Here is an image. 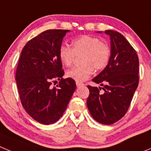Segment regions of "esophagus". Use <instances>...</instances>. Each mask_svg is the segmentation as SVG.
<instances>
[{"instance_id":"34e87169","label":"esophagus","mask_w":151,"mask_h":151,"mask_svg":"<svg viewBox=\"0 0 151 151\" xmlns=\"http://www.w3.org/2000/svg\"><path fill=\"white\" fill-rule=\"evenodd\" d=\"M84 84L82 83V82H76V86L77 87H81V86H82Z\"/></svg>"}]
</instances>
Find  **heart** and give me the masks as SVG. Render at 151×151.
I'll use <instances>...</instances> for the list:
<instances>
[{
  "label": "heart",
  "mask_w": 151,
  "mask_h": 151,
  "mask_svg": "<svg viewBox=\"0 0 151 151\" xmlns=\"http://www.w3.org/2000/svg\"><path fill=\"white\" fill-rule=\"evenodd\" d=\"M73 48L62 45L59 49V58L63 65L70 66L76 56L82 55V66H75L66 73L67 78L83 82L96 70L105 68L109 63L110 49L106 43L94 36L82 35L72 41Z\"/></svg>",
  "instance_id": "heart-1"
}]
</instances>
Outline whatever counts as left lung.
<instances>
[{
    "label": "left lung",
    "instance_id": "8db88e82",
    "mask_svg": "<svg viewBox=\"0 0 151 151\" xmlns=\"http://www.w3.org/2000/svg\"><path fill=\"white\" fill-rule=\"evenodd\" d=\"M101 33V32H98ZM110 38V57L107 66L92 81L103 86L89 89L87 106L94 120L111 125L124 116L139 81L138 54L118 32L106 30Z\"/></svg>",
    "mask_w": 151,
    "mask_h": 151
}]
</instances>
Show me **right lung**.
<instances>
[{"instance_id":"add662e5","label":"right lung","mask_w":151,"mask_h":151,"mask_svg":"<svg viewBox=\"0 0 151 151\" xmlns=\"http://www.w3.org/2000/svg\"><path fill=\"white\" fill-rule=\"evenodd\" d=\"M68 32L50 29L41 32L28 41L19 60L16 82L22 105L32 118L44 125L59 120L76 88L73 79L63 78L59 58V49ZM55 78L59 84L51 88Z\"/></svg>"}]
</instances>
